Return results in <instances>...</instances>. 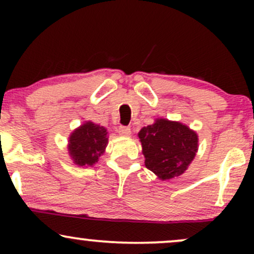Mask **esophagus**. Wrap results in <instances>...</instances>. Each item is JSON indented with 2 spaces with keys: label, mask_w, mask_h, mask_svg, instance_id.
<instances>
[{
  "label": "esophagus",
  "mask_w": 254,
  "mask_h": 254,
  "mask_svg": "<svg viewBox=\"0 0 254 254\" xmlns=\"http://www.w3.org/2000/svg\"><path fill=\"white\" fill-rule=\"evenodd\" d=\"M118 132H119V135H122V136H130L131 129L129 127H119Z\"/></svg>",
  "instance_id": "34e87169"
}]
</instances>
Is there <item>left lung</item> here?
Masks as SVG:
<instances>
[{
    "label": "left lung",
    "mask_w": 254,
    "mask_h": 254,
    "mask_svg": "<svg viewBox=\"0 0 254 254\" xmlns=\"http://www.w3.org/2000/svg\"><path fill=\"white\" fill-rule=\"evenodd\" d=\"M145 157V167L160 179L179 177L196 156L198 138L186 125L157 119L138 133Z\"/></svg>",
    "instance_id": "1"
}]
</instances>
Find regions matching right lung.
<instances>
[{
    "label": "right lung",
    "instance_id": "right-lung-1",
    "mask_svg": "<svg viewBox=\"0 0 254 254\" xmlns=\"http://www.w3.org/2000/svg\"><path fill=\"white\" fill-rule=\"evenodd\" d=\"M107 144V131L104 127L87 122L71 133L69 153L78 166H92L98 162Z\"/></svg>",
    "mask_w": 254,
    "mask_h": 254
}]
</instances>
